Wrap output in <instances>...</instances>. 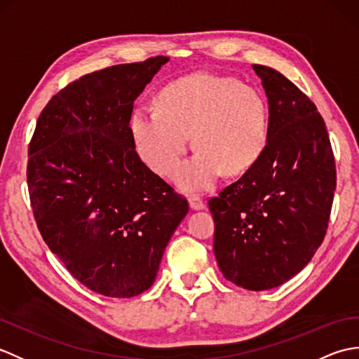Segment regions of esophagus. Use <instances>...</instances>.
<instances>
[{"label":"esophagus","mask_w":359,"mask_h":359,"mask_svg":"<svg viewBox=\"0 0 359 359\" xmlns=\"http://www.w3.org/2000/svg\"><path fill=\"white\" fill-rule=\"evenodd\" d=\"M188 202H189V207H191V210L197 211V210H203L205 208V203L201 199L199 196H188Z\"/></svg>","instance_id":"1"}]
</instances>
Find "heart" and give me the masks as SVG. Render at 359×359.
Instances as JSON below:
<instances>
[{"label":"heart","instance_id":"heart-1","mask_svg":"<svg viewBox=\"0 0 359 359\" xmlns=\"http://www.w3.org/2000/svg\"><path fill=\"white\" fill-rule=\"evenodd\" d=\"M157 109L135 108L129 131L140 158L160 175H171L188 149L197 154L179 168L175 182L187 191L208 189L220 174L241 175L266 149L269 108L256 89L207 72L174 80L160 90Z\"/></svg>","mask_w":359,"mask_h":359}]
</instances>
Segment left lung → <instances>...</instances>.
<instances>
[{"instance_id": "1", "label": "left lung", "mask_w": 359, "mask_h": 359, "mask_svg": "<svg viewBox=\"0 0 359 359\" xmlns=\"http://www.w3.org/2000/svg\"><path fill=\"white\" fill-rule=\"evenodd\" d=\"M253 69L269 98V144L208 205L220 271L238 287L262 292L296 276L323 243L337 168L315 103L280 72Z\"/></svg>"}]
</instances>
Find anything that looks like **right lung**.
Masks as SVG:
<instances>
[{
  "mask_svg": "<svg viewBox=\"0 0 359 359\" xmlns=\"http://www.w3.org/2000/svg\"><path fill=\"white\" fill-rule=\"evenodd\" d=\"M168 60L72 81L46 104L29 144L38 230L72 276L103 296L133 297L154 284L189 208L142 162L129 131L135 98Z\"/></svg>",
  "mask_w": 359,
  "mask_h": 359,
  "instance_id": "obj_1",
  "label": "right lung"
}]
</instances>
